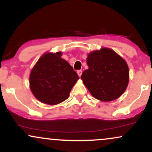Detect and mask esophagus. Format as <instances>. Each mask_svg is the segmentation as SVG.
Segmentation results:
<instances>
[{"mask_svg": "<svg viewBox=\"0 0 152 152\" xmlns=\"http://www.w3.org/2000/svg\"><path fill=\"white\" fill-rule=\"evenodd\" d=\"M77 74L78 75V76H79V77H81V74H82V71L81 70L77 71Z\"/></svg>", "mask_w": 152, "mask_h": 152, "instance_id": "34e87169", "label": "esophagus"}]
</instances>
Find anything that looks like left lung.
Returning a JSON list of instances; mask_svg holds the SVG:
<instances>
[{"label":"left lung","mask_w":152,"mask_h":152,"mask_svg":"<svg viewBox=\"0 0 152 152\" xmlns=\"http://www.w3.org/2000/svg\"><path fill=\"white\" fill-rule=\"evenodd\" d=\"M86 63L88 69L81 78L94 98L111 102L121 96L129 81L124 59L111 48H102L88 53Z\"/></svg>","instance_id":"1"}]
</instances>
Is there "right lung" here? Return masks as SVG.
<instances>
[{
    "mask_svg": "<svg viewBox=\"0 0 152 152\" xmlns=\"http://www.w3.org/2000/svg\"><path fill=\"white\" fill-rule=\"evenodd\" d=\"M62 52L43 54L31 69V92L39 102L56 105L69 98L79 78L72 66L61 58Z\"/></svg>",
    "mask_w": 152,
    "mask_h": 152,
    "instance_id": "obj_1",
    "label": "right lung"
}]
</instances>
